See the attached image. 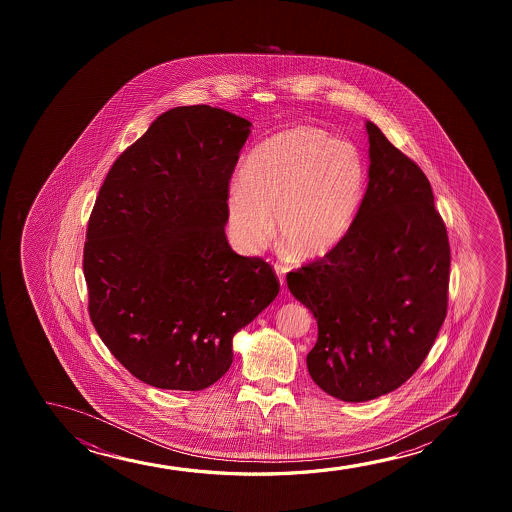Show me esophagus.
I'll return each mask as SVG.
<instances>
[{"label": "esophagus", "instance_id": "esophagus-1", "mask_svg": "<svg viewBox=\"0 0 512 512\" xmlns=\"http://www.w3.org/2000/svg\"><path fill=\"white\" fill-rule=\"evenodd\" d=\"M274 273L278 276L281 285H285V273H287V267L281 266V264H274Z\"/></svg>", "mask_w": 512, "mask_h": 512}]
</instances>
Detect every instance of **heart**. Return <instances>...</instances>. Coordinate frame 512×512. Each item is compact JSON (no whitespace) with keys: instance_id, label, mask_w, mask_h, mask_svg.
<instances>
[{"instance_id":"b5f03b06","label":"heart","mask_w":512,"mask_h":512,"mask_svg":"<svg viewBox=\"0 0 512 512\" xmlns=\"http://www.w3.org/2000/svg\"><path fill=\"white\" fill-rule=\"evenodd\" d=\"M358 148L318 127L288 129L260 143L239 169L225 199L236 245L255 253L276 232L299 260L325 257L341 245L364 196Z\"/></svg>"}]
</instances>
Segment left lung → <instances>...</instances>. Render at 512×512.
Here are the masks:
<instances>
[{
	"mask_svg": "<svg viewBox=\"0 0 512 512\" xmlns=\"http://www.w3.org/2000/svg\"><path fill=\"white\" fill-rule=\"evenodd\" d=\"M369 183L348 236L287 274L318 323L308 371L344 402L397 390L427 358L448 311V232L416 162L372 122Z\"/></svg>",
	"mask_w": 512,
	"mask_h": 512,
	"instance_id": "8db88e82",
	"label": "left lung"
}]
</instances>
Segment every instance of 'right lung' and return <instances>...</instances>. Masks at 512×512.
I'll return each mask as SVG.
<instances>
[{
	"label": "right lung",
	"instance_id": "1",
	"mask_svg": "<svg viewBox=\"0 0 512 512\" xmlns=\"http://www.w3.org/2000/svg\"><path fill=\"white\" fill-rule=\"evenodd\" d=\"M252 122L208 105L159 115L101 185L84 246L94 329L147 385L196 392L232 337L280 292L273 267L225 236L229 180Z\"/></svg>",
	"mask_w": 512,
	"mask_h": 512
}]
</instances>
